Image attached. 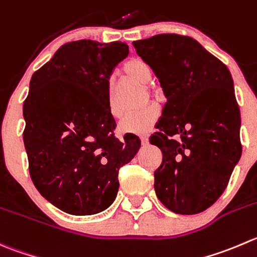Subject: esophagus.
Listing matches in <instances>:
<instances>
[{"mask_svg":"<svg viewBox=\"0 0 257 257\" xmlns=\"http://www.w3.org/2000/svg\"><path fill=\"white\" fill-rule=\"evenodd\" d=\"M148 136H141V142L143 146H147V144H148Z\"/></svg>","mask_w":257,"mask_h":257,"instance_id":"1","label":"esophagus"}]
</instances>
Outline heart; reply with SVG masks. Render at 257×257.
I'll return each instance as SVG.
<instances>
[{"mask_svg":"<svg viewBox=\"0 0 257 257\" xmlns=\"http://www.w3.org/2000/svg\"><path fill=\"white\" fill-rule=\"evenodd\" d=\"M123 71L126 78L132 79L134 81H138L141 84H149L152 80V70L151 66L141 57H132L124 64ZM148 90L153 93V88L148 86ZM114 86L113 84H109L108 88V108L109 113L114 118H118L120 115V110L116 106L115 99H114ZM159 118V110L157 106H147L142 110L136 113L128 114L124 116L118 124V129L123 134H147L152 131L154 124L157 123Z\"/></svg>","mask_w":257,"mask_h":257,"instance_id":"b5f03b06","label":"heart"}]
</instances>
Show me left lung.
<instances>
[{"label":"left lung","mask_w":257,"mask_h":257,"mask_svg":"<svg viewBox=\"0 0 257 257\" xmlns=\"http://www.w3.org/2000/svg\"><path fill=\"white\" fill-rule=\"evenodd\" d=\"M133 46L167 98L151 137L163 154L157 197L178 215L202 212L223 193L242 152L232 76L192 37L162 34Z\"/></svg>","instance_id":"1"}]
</instances>
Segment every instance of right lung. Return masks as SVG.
I'll list each match as a JSON object with an SVG mask.
<instances>
[{"instance_id": "obj_1", "label": "right lung", "mask_w": 257, "mask_h": 257, "mask_svg": "<svg viewBox=\"0 0 257 257\" xmlns=\"http://www.w3.org/2000/svg\"><path fill=\"white\" fill-rule=\"evenodd\" d=\"M129 54L120 41L62 45L35 71L24 103V143L37 191L70 215H95L118 193L119 168L141 148L137 137H114L109 79Z\"/></svg>"}]
</instances>
